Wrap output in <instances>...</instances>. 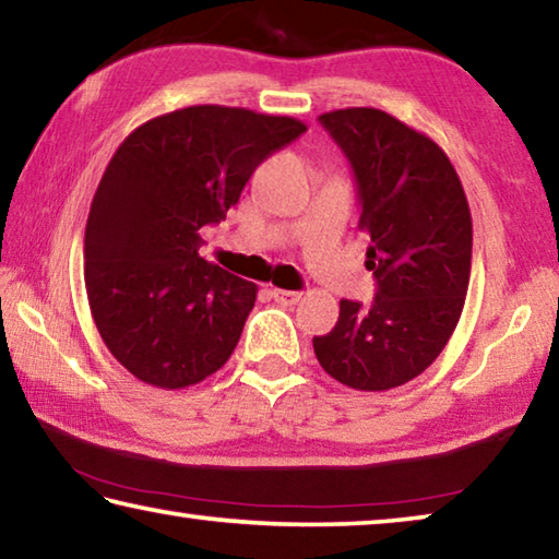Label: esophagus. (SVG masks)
I'll list each match as a JSON object with an SVG mask.
<instances>
[{
    "mask_svg": "<svg viewBox=\"0 0 559 559\" xmlns=\"http://www.w3.org/2000/svg\"><path fill=\"white\" fill-rule=\"evenodd\" d=\"M271 296L276 298V302H281V306H296V302L300 300V293L298 290H283V288H273Z\"/></svg>",
    "mask_w": 559,
    "mask_h": 559,
    "instance_id": "esophagus-1",
    "label": "esophagus"
}]
</instances>
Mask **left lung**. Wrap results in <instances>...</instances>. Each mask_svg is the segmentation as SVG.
I'll use <instances>...</instances> for the list:
<instances>
[{"mask_svg":"<svg viewBox=\"0 0 559 559\" xmlns=\"http://www.w3.org/2000/svg\"><path fill=\"white\" fill-rule=\"evenodd\" d=\"M318 120L355 169L377 296L367 310L340 300L335 328L313 337V349L333 380L386 392L427 370L459 325L471 278L468 200L449 155L390 112L343 108Z\"/></svg>","mask_w":559,"mask_h":559,"instance_id":"8db88e82","label":"left lung"}]
</instances>
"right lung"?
Wrapping results in <instances>:
<instances>
[{"label":"right lung","instance_id":"obj_1","mask_svg":"<svg viewBox=\"0 0 559 559\" xmlns=\"http://www.w3.org/2000/svg\"><path fill=\"white\" fill-rule=\"evenodd\" d=\"M306 130L288 116L189 106L143 122L110 157L91 202L83 276L103 343L140 382L185 390L231 357L259 286L204 261L200 231Z\"/></svg>","mask_w":559,"mask_h":559}]
</instances>
